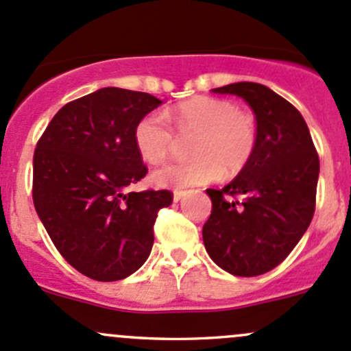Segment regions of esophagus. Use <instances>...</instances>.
Segmentation results:
<instances>
[{
    "label": "esophagus",
    "instance_id": "esophagus-1",
    "mask_svg": "<svg viewBox=\"0 0 351 351\" xmlns=\"http://www.w3.org/2000/svg\"><path fill=\"white\" fill-rule=\"evenodd\" d=\"M185 195H186L185 192H175L173 193V202H180Z\"/></svg>",
    "mask_w": 351,
    "mask_h": 351
}]
</instances>
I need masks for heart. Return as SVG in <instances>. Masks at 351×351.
Listing matches in <instances>:
<instances>
[{
  "label": "heart",
  "mask_w": 351,
  "mask_h": 351,
  "mask_svg": "<svg viewBox=\"0 0 351 351\" xmlns=\"http://www.w3.org/2000/svg\"><path fill=\"white\" fill-rule=\"evenodd\" d=\"M182 137L195 136L192 161L168 162L153 173V182L161 189L183 192L208 185L221 176L239 173L256 149V125L247 113L239 112L232 101L197 97L183 101L162 115L151 112L134 127V144L144 161L161 162L175 146V132Z\"/></svg>",
  "instance_id": "1"
}]
</instances>
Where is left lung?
I'll list each match as a JSON object with an SVG mask.
<instances>
[{
	"label": "left lung",
	"instance_id": "left-lung-1",
	"mask_svg": "<svg viewBox=\"0 0 351 351\" xmlns=\"http://www.w3.org/2000/svg\"><path fill=\"white\" fill-rule=\"evenodd\" d=\"M214 93L243 98L256 119L253 158L222 190L208 189L212 214L202 229L205 250L236 277L274 270L300 241L316 207L319 158L292 104L260 83H232ZM241 195V202L231 196Z\"/></svg>",
	"mask_w": 351,
	"mask_h": 351
}]
</instances>
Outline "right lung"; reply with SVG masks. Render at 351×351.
<instances>
[{
	"mask_svg": "<svg viewBox=\"0 0 351 351\" xmlns=\"http://www.w3.org/2000/svg\"><path fill=\"white\" fill-rule=\"evenodd\" d=\"M162 101L143 91L101 88L59 110L34 154V205L59 253L80 274L115 282L139 270L154 243L168 190H123L147 168L136 123Z\"/></svg>",
	"mask_w": 351,
	"mask_h": 351,
	"instance_id": "right-lung-1",
	"label": "right lung"
}]
</instances>
